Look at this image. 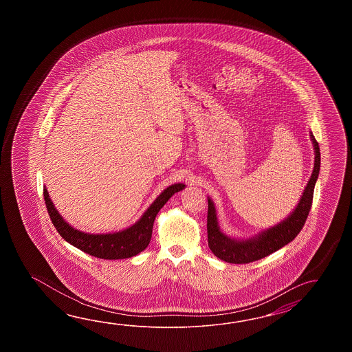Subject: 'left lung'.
<instances>
[{"label":"left lung","mask_w":352,"mask_h":352,"mask_svg":"<svg viewBox=\"0 0 352 352\" xmlns=\"http://www.w3.org/2000/svg\"><path fill=\"white\" fill-rule=\"evenodd\" d=\"M311 140L314 147V167L309 181L307 184L303 195L298 205L293 210L292 214L285 217L279 224L259 232L253 238L240 240L232 239L220 230L217 223V210L211 199H208V241L210 250L219 259L232 264H247L255 262L267 255L277 252L278 249L291 243L306 223L307 217L312 206L314 191L316 181L318 179L320 166H321V153L320 146L311 132Z\"/></svg>","instance_id":"8db88e82"}]
</instances>
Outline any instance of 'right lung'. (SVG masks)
<instances>
[{"mask_svg":"<svg viewBox=\"0 0 352 352\" xmlns=\"http://www.w3.org/2000/svg\"><path fill=\"white\" fill-rule=\"evenodd\" d=\"M182 188H185L184 184H175L167 187L152 202V205L135 224L124 230L109 234H89L74 229L55 209L46 187H44V199L54 226L56 228L60 236L67 240L69 244L100 259H126L141 253L150 244L153 223L158 211L162 209L173 194L179 192Z\"/></svg>","mask_w":352,"mask_h":352,"instance_id":"right-lung-1","label":"right lung"}]
</instances>
